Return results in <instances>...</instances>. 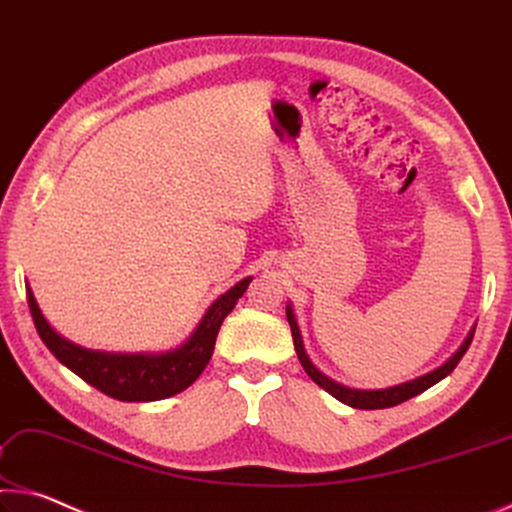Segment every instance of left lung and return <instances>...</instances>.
Instances as JSON below:
<instances>
[{
	"instance_id": "obj_1",
	"label": "left lung",
	"mask_w": 512,
	"mask_h": 512,
	"mask_svg": "<svg viewBox=\"0 0 512 512\" xmlns=\"http://www.w3.org/2000/svg\"><path fill=\"white\" fill-rule=\"evenodd\" d=\"M286 317H288V324H290V331H292V342H295V351L299 356V363L306 370V374L311 376V379L317 385H320V388L329 392V395H333L335 399L342 401V404H347L351 408H360V410H376V408L397 406V404H401V401H408L410 397H415V395H420V392L429 390L431 385H435L438 381L445 379L447 374L454 372V367L460 363V358L465 356V351L469 349V345H472V338H474V329H472L465 338L463 345H460V349L447 360L445 365H440L438 370L420 376V379L392 385V388H385V390H354V388H347V385H340V383L331 381L329 376H324L320 370H317V367L311 363V358H308L306 349H304V340H301V331H299L297 317H295V313H292V306H286Z\"/></svg>"
}]
</instances>
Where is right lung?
<instances>
[{"label": "right lung", "instance_id": "right-lung-1", "mask_svg": "<svg viewBox=\"0 0 512 512\" xmlns=\"http://www.w3.org/2000/svg\"><path fill=\"white\" fill-rule=\"evenodd\" d=\"M251 276L236 283L229 292L213 301L206 315L201 317L195 333L181 347L165 354H108V351L83 349L58 335L40 313L31 288L27 286L29 311L38 335L47 349L83 381L90 383L104 395L120 401H158L179 395L188 385L199 379L208 360L213 356L217 331L224 317L236 308L238 299L245 295Z\"/></svg>", "mask_w": 512, "mask_h": 512}]
</instances>
